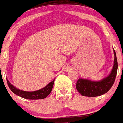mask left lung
<instances>
[{
  "label": "left lung",
  "instance_id": "obj_1",
  "mask_svg": "<svg viewBox=\"0 0 123 123\" xmlns=\"http://www.w3.org/2000/svg\"><path fill=\"white\" fill-rule=\"evenodd\" d=\"M114 62L113 68L111 73L107 78L100 81H92L80 78L78 79L76 82V88L82 96L88 97H98L107 93L111 89L114 83L118 69V63L114 50Z\"/></svg>",
  "mask_w": 123,
  "mask_h": 123
}]
</instances>
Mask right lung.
<instances>
[{"label":"right lung","mask_w":123,"mask_h":123,"mask_svg":"<svg viewBox=\"0 0 123 123\" xmlns=\"http://www.w3.org/2000/svg\"><path fill=\"white\" fill-rule=\"evenodd\" d=\"M54 80L55 79L50 82L47 85L45 86L42 89H39L38 91H32V92H28V91H22V90L16 88L14 86H13L10 83L8 79H6L9 88H10V89L11 90L12 92H13L16 95L19 96L22 98L28 99H44L45 98H46L51 92L53 85H54Z\"/></svg>","instance_id":"add662e5"}]
</instances>
